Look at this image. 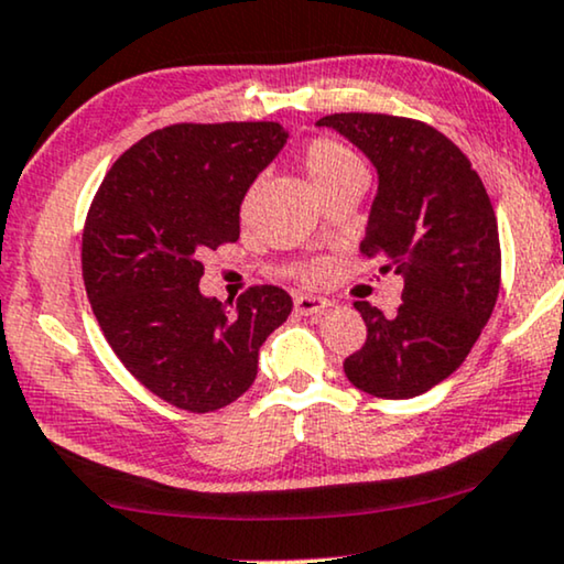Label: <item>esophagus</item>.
<instances>
[{
    "instance_id": "obj_1",
    "label": "esophagus",
    "mask_w": 564,
    "mask_h": 564,
    "mask_svg": "<svg viewBox=\"0 0 564 564\" xmlns=\"http://www.w3.org/2000/svg\"><path fill=\"white\" fill-rule=\"evenodd\" d=\"M294 306H296V312L302 314V317H314V314L325 312L329 302H327V299H319V296L299 294V296H294Z\"/></svg>"
}]
</instances>
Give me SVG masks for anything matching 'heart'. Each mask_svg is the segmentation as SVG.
Here are the masks:
<instances>
[{"label": "heart", "mask_w": 564, "mask_h": 564, "mask_svg": "<svg viewBox=\"0 0 564 564\" xmlns=\"http://www.w3.org/2000/svg\"><path fill=\"white\" fill-rule=\"evenodd\" d=\"M302 164L317 193L327 191V187L343 183V180L348 177L366 175L364 162L358 160V154L352 152L350 147H345L343 141L325 139V137L310 141V147L304 149ZM302 275L306 281H317V278L325 275V265L314 262V265H306L302 270Z\"/></svg>", "instance_id": "1"}]
</instances>
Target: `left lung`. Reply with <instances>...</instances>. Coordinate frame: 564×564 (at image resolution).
<instances>
[{
  "label": "left lung",
  "instance_id": "obj_1",
  "mask_svg": "<svg viewBox=\"0 0 564 564\" xmlns=\"http://www.w3.org/2000/svg\"><path fill=\"white\" fill-rule=\"evenodd\" d=\"M352 141L379 172L364 258L402 273V304L384 317L352 306L366 343L345 358V377L381 400L433 389L469 356L500 291L498 221L482 180L452 139L423 120L335 112L317 120Z\"/></svg>",
  "mask_w": 564,
  "mask_h": 564
}]
</instances>
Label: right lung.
<instances>
[{"mask_svg":"<svg viewBox=\"0 0 564 564\" xmlns=\"http://www.w3.org/2000/svg\"><path fill=\"white\" fill-rule=\"evenodd\" d=\"M286 139L273 120L167 126L118 156L87 212L82 278L97 325L131 377L180 410L242 397L294 306L278 286H250L237 306L198 289L200 258L237 242L247 187Z\"/></svg>","mask_w":564,"mask_h":564,"instance_id":"1","label":"right lung"}]
</instances>
